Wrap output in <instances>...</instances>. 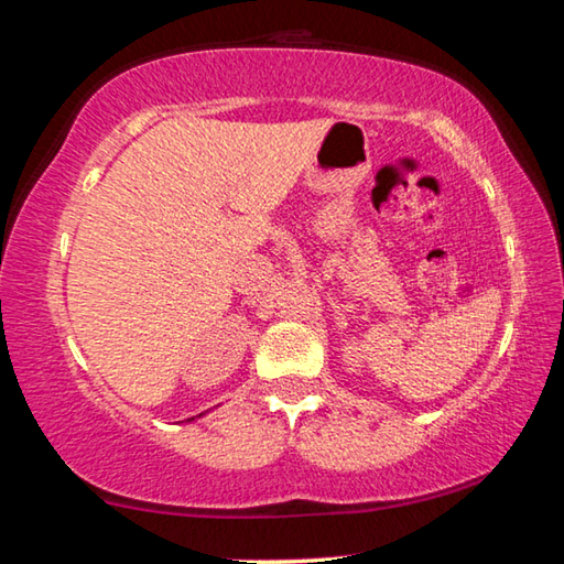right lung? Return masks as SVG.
I'll return each mask as SVG.
<instances>
[{"instance_id": "right-lung-1", "label": "right lung", "mask_w": 564, "mask_h": 564, "mask_svg": "<svg viewBox=\"0 0 564 564\" xmlns=\"http://www.w3.org/2000/svg\"><path fill=\"white\" fill-rule=\"evenodd\" d=\"M202 415H206V413H202ZM202 415H198V417H202ZM188 420H194V417H188Z\"/></svg>"}]
</instances>
